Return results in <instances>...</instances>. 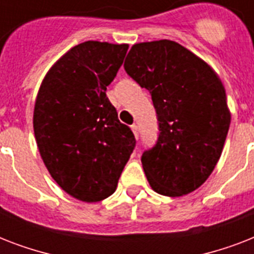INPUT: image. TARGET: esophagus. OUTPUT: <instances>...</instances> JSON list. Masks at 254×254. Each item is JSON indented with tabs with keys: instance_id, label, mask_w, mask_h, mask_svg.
<instances>
[{
	"instance_id": "1",
	"label": "esophagus",
	"mask_w": 254,
	"mask_h": 254,
	"mask_svg": "<svg viewBox=\"0 0 254 254\" xmlns=\"http://www.w3.org/2000/svg\"><path fill=\"white\" fill-rule=\"evenodd\" d=\"M131 130H133V133H134V137L135 138H138V135H139V131H138V127L137 125H131Z\"/></svg>"
}]
</instances>
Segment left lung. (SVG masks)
Wrapping results in <instances>:
<instances>
[{"instance_id": "obj_1", "label": "left lung", "mask_w": 254, "mask_h": 254, "mask_svg": "<svg viewBox=\"0 0 254 254\" xmlns=\"http://www.w3.org/2000/svg\"><path fill=\"white\" fill-rule=\"evenodd\" d=\"M125 71L151 93L158 141L143 151V171L155 192L183 196L204 183L220 159L231 113L216 72L169 39L131 46Z\"/></svg>"}]
</instances>
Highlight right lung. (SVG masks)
I'll list each match as a JSON object with an SVG mask.
<instances>
[{
  "instance_id": "1",
  "label": "right lung",
  "mask_w": 254,
  "mask_h": 254,
  "mask_svg": "<svg viewBox=\"0 0 254 254\" xmlns=\"http://www.w3.org/2000/svg\"><path fill=\"white\" fill-rule=\"evenodd\" d=\"M127 45L88 41L46 73L34 107V134L50 175L77 200L95 203L117 189L135 138L107 97Z\"/></svg>"
}]
</instances>
